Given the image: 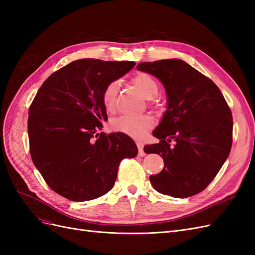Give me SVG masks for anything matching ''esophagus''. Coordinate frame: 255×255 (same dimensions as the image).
<instances>
[{"label": "esophagus", "instance_id": "esophagus-1", "mask_svg": "<svg viewBox=\"0 0 255 255\" xmlns=\"http://www.w3.org/2000/svg\"><path fill=\"white\" fill-rule=\"evenodd\" d=\"M137 144V148H138V154H139V156H144L145 153L143 151V144L140 141H136Z\"/></svg>", "mask_w": 255, "mask_h": 255}]
</instances>
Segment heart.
I'll return each instance as SVG.
<instances>
[{
    "instance_id": "obj_1",
    "label": "heart",
    "mask_w": 255,
    "mask_h": 255,
    "mask_svg": "<svg viewBox=\"0 0 255 255\" xmlns=\"http://www.w3.org/2000/svg\"><path fill=\"white\" fill-rule=\"evenodd\" d=\"M133 83L144 98L154 99L158 94V84L152 75L140 72L133 79ZM119 91V85L112 82L107 85L102 94V102L105 110L113 113L116 110V99ZM154 126V119L150 115H142L138 117L130 116H121V117L112 120L111 128L115 132L126 134L133 138L141 139L146 132Z\"/></svg>"
}]
</instances>
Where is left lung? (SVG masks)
Returning a JSON list of instances; mask_svg holds the SVG:
<instances>
[{
  "instance_id": "left-lung-1",
  "label": "left lung",
  "mask_w": 255,
  "mask_h": 255,
  "mask_svg": "<svg viewBox=\"0 0 255 255\" xmlns=\"http://www.w3.org/2000/svg\"><path fill=\"white\" fill-rule=\"evenodd\" d=\"M137 68L156 76L168 97L167 111L153 130L159 142L143 148L159 154L165 164L150 176L152 186L174 198L195 196L215 179L229 156L232 113L217 85L181 59L140 63Z\"/></svg>"
}]
</instances>
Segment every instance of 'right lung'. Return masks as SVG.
I'll return each mask as SVG.
<instances>
[{
	"mask_svg": "<svg viewBox=\"0 0 255 255\" xmlns=\"http://www.w3.org/2000/svg\"><path fill=\"white\" fill-rule=\"evenodd\" d=\"M134 61L79 59L44 81L29 106V153L49 187L71 201L110 191L123 158L138 149L122 133L100 130L107 120L103 90Z\"/></svg>",
	"mask_w": 255,
	"mask_h": 255,
	"instance_id": "1",
	"label": "right lung"
}]
</instances>
